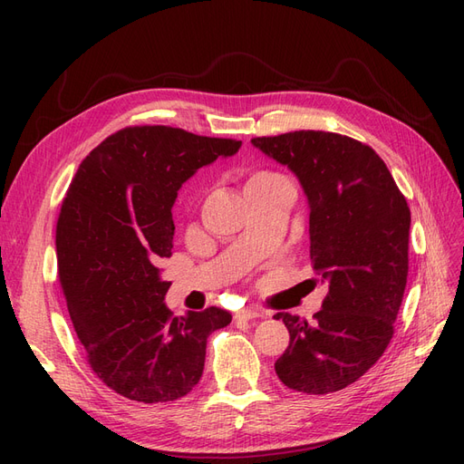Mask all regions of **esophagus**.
<instances>
[{"instance_id": "34e87169", "label": "esophagus", "mask_w": 464, "mask_h": 464, "mask_svg": "<svg viewBox=\"0 0 464 464\" xmlns=\"http://www.w3.org/2000/svg\"><path fill=\"white\" fill-rule=\"evenodd\" d=\"M259 317H265V312L257 310V307H244V310L236 312V315H234L236 321H251V319H259Z\"/></svg>"}]
</instances>
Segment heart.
Returning <instances> with one entry per match:
<instances>
[{
	"mask_svg": "<svg viewBox=\"0 0 464 464\" xmlns=\"http://www.w3.org/2000/svg\"><path fill=\"white\" fill-rule=\"evenodd\" d=\"M259 174H266V172H259ZM259 174H256V176H259Z\"/></svg>",
	"mask_w": 464,
	"mask_h": 464,
	"instance_id": "heart-1",
	"label": "heart"
}]
</instances>
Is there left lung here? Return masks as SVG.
I'll use <instances>...</instances> for the list:
<instances>
[{"label":"left lung","instance_id":"left-lung-1","mask_svg":"<svg viewBox=\"0 0 464 464\" xmlns=\"http://www.w3.org/2000/svg\"><path fill=\"white\" fill-rule=\"evenodd\" d=\"M298 176L310 203V256L329 290L307 323L276 314L290 344L275 362L288 389L327 395L383 356L409 276L411 208L379 154L353 137L290 131L251 139Z\"/></svg>","mask_w":464,"mask_h":464}]
</instances>
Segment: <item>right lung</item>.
I'll list each match as a JSON object with an SVG mask.
<instances>
[{"label": "right lung", "mask_w": 464, "mask_h": 464, "mask_svg": "<svg viewBox=\"0 0 464 464\" xmlns=\"http://www.w3.org/2000/svg\"><path fill=\"white\" fill-rule=\"evenodd\" d=\"M242 141L168 125H131L81 162L55 227L58 275L92 372L137 402L186 397L199 383L220 307L174 317L159 263L172 254V205L201 166Z\"/></svg>", "instance_id": "1"}]
</instances>
